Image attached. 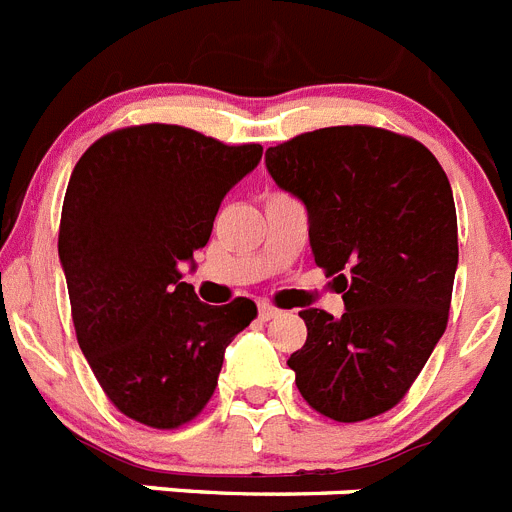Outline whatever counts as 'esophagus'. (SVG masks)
I'll use <instances>...</instances> for the list:
<instances>
[{
	"label": "esophagus",
	"instance_id": "esophagus-1",
	"mask_svg": "<svg viewBox=\"0 0 512 512\" xmlns=\"http://www.w3.org/2000/svg\"><path fill=\"white\" fill-rule=\"evenodd\" d=\"M279 316V310L272 303H259V318L261 321H272Z\"/></svg>",
	"mask_w": 512,
	"mask_h": 512
}]
</instances>
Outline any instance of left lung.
I'll return each instance as SVG.
<instances>
[{"label":"left lung","instance_id":"8db88e82","mask_svg":"<svg viewBox=\"0 0 512 512\" xmlns=\"http://www.w3.org/2000/svg\"><path fill=\"white\" fill-rule=\"evenodd\" d=\"M279 189L308 207L310 248L347 310L300 313L287 360L310 409L362 422L399 404L443 336L458 266L445 170L425 144L381 126L305 131L266 150Z\"/></svg>","mask_w":512,"mask_h":512}]
</instances>
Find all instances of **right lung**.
Segmentation results:
<instances>
[{"label": "right lung", "mask_w": 512, "mask_h": 512, "mask_svg": "<svg viewBox=\"0 0 512 512\" xmlns=\"http://www.w3.org/2000/svg\"><path fill=\"white\" fill-rule=\"evenodd\" d=\"M261 152L139 124L100 137L74 165L59 225L74 331L108 401L139 425L176 430L199 417L225 347L259 313L248 298L199 303L181 264L207 246L222 199Z\"/></svg>", "instance_id": "add662e5"}]
</instances>
